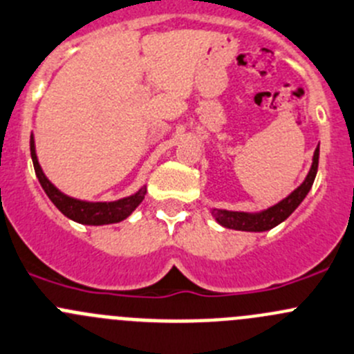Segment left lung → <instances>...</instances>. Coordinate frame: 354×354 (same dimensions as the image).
Wrapping results in <instances>:
<instances>
[{"instance_id":"obj_1","label":"left lung","mask_w":354,"mask_h":354,"mask_svg":"<svg viewBox=\"0 0 354 354\" xmlns=\"http://www.w3.org/2000/svg\"><path fill=\"white\" fill-rule=\"evenodd\" d=\"M318 156H320V149L315 150L313 156V164H311V169L308 173L306 180L301 185L299 188L292 192L287 198H283L282 202H279L273 207L266 209L263 212H257V214H250V212H233V211H219L214 209L212 216L216 218V221L219 225L226 226V228L232 230H242V232H266V230H272L273 226L280 225L283 219L289 218L294 212V209L304 201V197L310 192L311 185H313L315 176H317L318 171Z\"/></svg>"}]
</instances>
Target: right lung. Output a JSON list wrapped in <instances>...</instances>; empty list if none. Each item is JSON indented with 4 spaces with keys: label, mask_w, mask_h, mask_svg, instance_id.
Segmentation results:
<instances>
[{
    "label": "right lung",
    "mask_w": 354,
    "mask_h": 354,
    "mask_svg": "<svg viewBox=\"0 0 354 354\" xmlns=\"http://www.w3.org/2000/svg\"><path fill=\"white\" fill-rule=\"evenodd\" d=\"M30 157H32L34 171H36V176L39 180L41 187L46 192V195L50 197V201L53 202L58 207V211L62 214H65L67 218L74 219V221L82 223V225H111V223H119L122 219L128 218L136 207H138L140 202L143 201L147 194V188H140L135 195L131 197L121 198V201L115 202H84L77 201V198H72L68 195L62 194L55 185H51V181L44 176L43 169H41L39 162H37L36 157V147H34V138L30 136Z\"/></svg>",
    "instance_id": "1"
}]
</instances>
